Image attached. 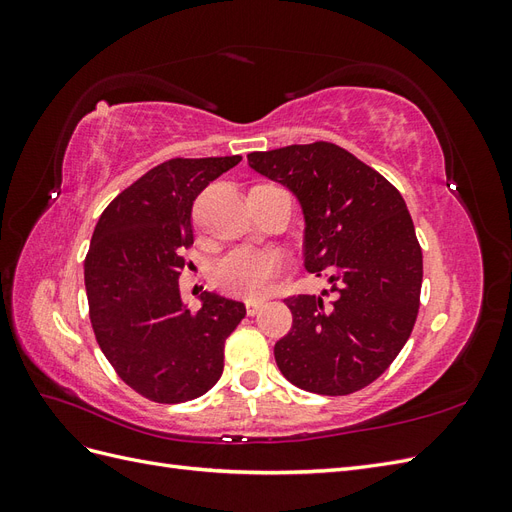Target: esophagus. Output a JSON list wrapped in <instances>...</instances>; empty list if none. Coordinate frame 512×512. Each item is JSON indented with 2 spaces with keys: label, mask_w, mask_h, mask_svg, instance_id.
I'll return each mask as SVG.
<instances>
[{
  "label": "esophagus",
  "mask_w": 512,
  "mask_h": 512,
  "mask_svg": "<svg viewBox=\"0 0 512 512\" xmlns=\"http://www.w3.org/2000/svg\"><path fill=\"white\" fill-rule=\"evenodd\" d=\"M262 303L265 301H260V299H247L245 301V312H247V316H254L258 309L262 307Z\"/></svg>",
  "instance_id": "obj_1"
}]
</instances>
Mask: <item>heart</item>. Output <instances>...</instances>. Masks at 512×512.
Instances as JSON below:
<instances>
[{"instance_id":"b5f03b06","label":"heart","mask_w":512,"mask_h":512,"mask_svg":"<svg viewBox=\"0 0 512 512\" xmlns=\"http://www.w3.org/2000/svg\"><path fill=\"white\" fill-rule=\"evenodd\" d=\"M282 267V256L273 250L239 247L213 262L211 280L228 294L254 299L267 292Z\"/></svg>"}]
</instances>
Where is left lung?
Returning a JSON list of instances; mask_svg holds the SVG:
<instances>
[{"instance_id":"left-lung-1","label":"left lung","mask_w":512,"mask_h":512,"mask_svg":"<svg viewBox=\"0 0 512 512\" xmlns=\"http://www.w3.org/2000/svg\"><path fill=\"white\" fill-rule=\"evenodd\" d=\"M284 183L305 215V269L331 288L284 299L292 329L275 344L286 380L318 395H350L380 378L414 329L423 252L393 183L333 143L247 156Z\"/></svg>"}]
</instances>
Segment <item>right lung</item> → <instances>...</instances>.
<instances>
[{"label":"right lung","instance_id":"1","mask_svg":"<svg viewBox=\"0 0 512 512\" xmlns=\"http://www.w3.org/2000/svg\"><path fill=\"white\" fill-rule=\"evenodd\" d=\"M239 162L158 164L113 198L91 237L85 288L98 346L130 389L158 404L205 395L222 376L226 337L245 318L243 303L207 290L190 312L179 290L194 200Z\"/></svg>","mask_w":512,"mask_h":512}]
</instances>
